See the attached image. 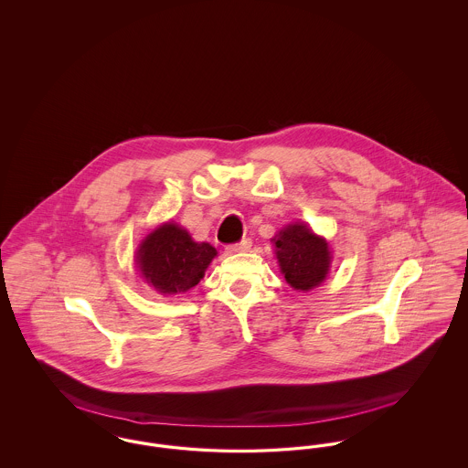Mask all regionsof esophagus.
<instances>
[{
	"label": "esophagus",
	"mask_w": 468,
	"mask_h": 468,
	"mask_svg": "<svg viewBox=\"0 0 468 468\" xmlns=\"http://www.w3.org/2000/svg\"><path fill=\"white\" fill-rule=\"evenodd\" d=\"M251 247V239L250 238H243L239 243H234V245H229L227 251L230 253H238V251H249Z\"/></svg>",
	"instance_id": "esophagus-1"
}]
</instances>
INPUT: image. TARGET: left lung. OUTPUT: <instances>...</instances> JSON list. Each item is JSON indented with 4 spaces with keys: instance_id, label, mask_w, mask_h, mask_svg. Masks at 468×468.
<instances>
[{
    "instance_id": "8db88e82",
    "label": "left lung",
    "mask_w": 468,
    "mask_h": 468,
    "mask_svg": "<svg viewBox=\"0 0 468 468\" xmlns=\"http://www.w3.org/2000/svg\"><path fill=\"white\" fill-rule=\"evenodd\" d=\"M282 275L296 291H311L326 279L332 251L324 238L305 223H291L271 239Z\"/></svg>"
}]
</instances>
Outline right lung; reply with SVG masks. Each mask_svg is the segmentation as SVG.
<instances>
[{
  "label": "right lung",
  "mask_w": 468,
  "mask_h": 468,
  "mask_svg": "<svg viewBox=\"0 0 468 468\" xmlns=\"http://www.w3.org/2000/svg\"><path fill=\"white\" fill-rule=\"evenodd\" d=\"M217 257L209 243H197L177 223H163L140 243L136 264L142 277L161 294H181L204 279Z\"/></svg>",
  "instance_id": "add662e5"
}]
</instances>
